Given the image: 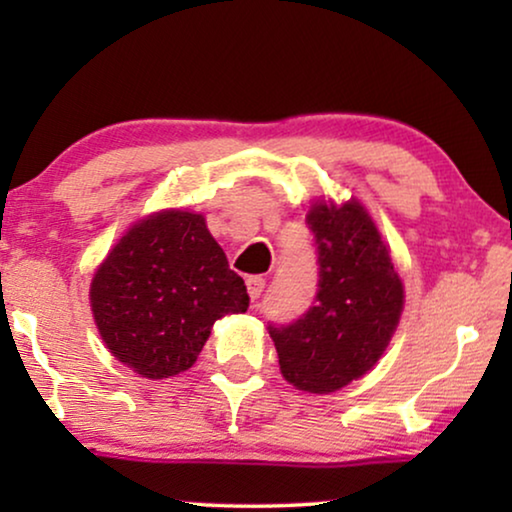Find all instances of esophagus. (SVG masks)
I'll list each match as a JSON object with an SVG mask.
<instances>
[{
  "instance_id": "obj_1",
  "label": "esophagus",
  "mask_w": 512,
  "mask_h": 512,
  "mask_svg": "<svg viewBox=\"0 0 512 512\" xmlns=\"http://www.w3.org/2000/svg\"><path fill=\"white\" fill-rule=\"evenodd\" d=\"M263 289H265V279L263 277H249L247 279V293H249L251 303H256V300L261 298Z\"/></svg>"
}]
</instances>
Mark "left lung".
<instances>
[{
	"instance_id": "1",
	"label": "left lung",
	"mask_w": 512,
	"mask_h": 512,
	"mask_svg": "<svg viewBox=\"0 0 512 512\" xmlns=\"http://www.w3.org/2000/svg\"><path fill=\"white\" fill-rule=\"evenodd\" d=\"M307 226L317 244V298L293 324H270L268 331L284 380L331 394L384 354L403 312V282L361 202H317Z\"/></svg>"
}]
</instances>
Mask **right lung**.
<instances>
[{"instance_id":"add662e5","label":"right lung","mask_w":512,"mask_h":512,"mask_svg":"<svg viewBox=\"0 0 512 512\" xmlns=\"http://www.w3.org/2000/svg\"><path fill=\"white\" fill-rule=\"evenodd\" d=\"M104 345L149 380L188 370L216 319L247 312L244 279L209 235L205 216L151 214L125 233L90 284Z\"/></svg>"}]
</instances>
